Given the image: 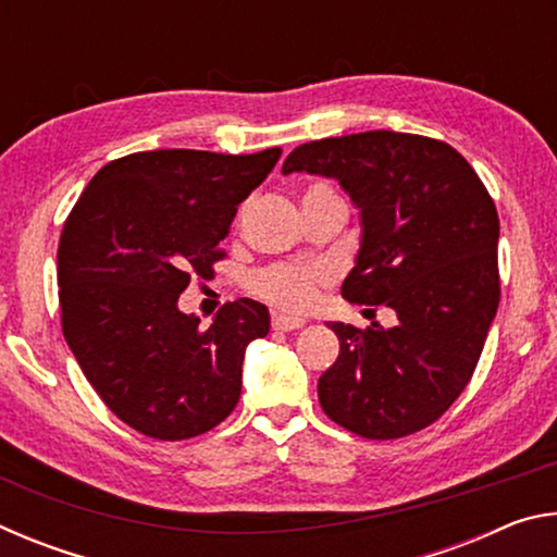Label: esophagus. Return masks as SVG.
I'll use <instances>...</instances> for the list:
<instances>
[{"instance_id": "esophagus-1", "label": "esophagus", "mask_w": 557, "mask_h": 557, "mask_svg": "<svg viewBox=\"0 0 557 557\" xmlns=\"http://www.w3.org/2000/svg\"><path fill=\"white\" fill-rule=\"evenodd\" d=\"M307 322L299 317H287V314H272V329L275 332H295V329H301Z\"/></svg>"}]
</instances>
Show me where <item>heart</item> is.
I'll list each match as a JSON object with an SVG mask.
<instances>
[{"label": "heart", "instance_id": "obj_1", "mask_svg": "<svg viewBox=\"0 0 557 557\" xmlns=\"http://www.w3.org/2000/svg\"><path fill=\"white\" fill-rule=\"evenodd\" d=\"M312 196H336L332 186L326 184H312L305 191V199ZM329 280V272L317 265H297V262H280V265H270L260 270L252 277V289L258 292L262 299L272 301L282 309H292V312H301L317 299V289Z\"/></svg>", "mask_w": 557, "mask_h": 557}]
</instances>
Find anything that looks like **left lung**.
Returning a JSON list of instances; mask_svg holds the SVG:
<instances>
[{
	"label": "left lung",
	"instance_id": "obj_1",
	"mask_svg": "<svg viewBox=\"0 0 557 557\" xmlns=\"http://www.w3.org/2000/svg\"><path fill=\"white\" fill-rule=\"evenodd\" d=\"M336 178L361 215L342 295L398 324L326 322L338 358L319 379L336 425L366 440L412 435L467 388L498 307V215L482 178L440 139L373 129L307 143L282 174Z\"/></svg>",
	"mask_w": 557,
	"mask_h": 557
}]
</instances>
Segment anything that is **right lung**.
I'll return each mask as SVG.
<instances>
[{"mask_svg": "<svg viewBox=\"0 0 557 557\" xmlns=\"http://www.w3.org/2000/svg\"><path fill=\"white\" fill-rule=\"evenodd\" d=\"M280 154H127L90 178L63 223V336L102 403L147 437L203 435L238 405L245 348L268 336V307L235 299L203 332L178 295L223 258L238 203Z\"/></svg>", "mask_w": 557, "mask_h": 557, "instance_id": "1", "label": "right lung"}]
</instances>
